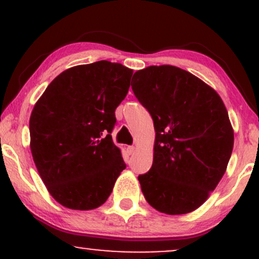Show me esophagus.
Segmentation results:
<instances>
[{
	"label": "esophagus",
	"mask_w": 259,
	"mask_h": 259,
	"mask_svg": "<svg viewBox=\"0 0 259 259\" xmlns=\"http://www.w3.org/2000/svg\"><path fill=\"white\" fill-rule=\"evenodd\" d=\"M135 150H136V148L134 146H129V147H127V153L134 154V153H135Z\"/></svg>",
	"instance_id": "esophagus-1"
}]
</instances>
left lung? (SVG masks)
<instances>
[{
	"label": "left lung",
	"mask_w": 259,
	"mask_h": 259,
	"mask_svg": "<svg viewBox=\"0 0 259 259\" xmlns=\"http://www.w3.org/2000/svg\"><path fill=\"white\" fill-rule=\"evenodd\" d=\"M136 99L153 119V163L139 175L154 209L178 215L206 202L227 170L234 130L214 89L174 65H151L134 74Z\"/></svg>",
	"instance_id": "1"
}]
</instances>
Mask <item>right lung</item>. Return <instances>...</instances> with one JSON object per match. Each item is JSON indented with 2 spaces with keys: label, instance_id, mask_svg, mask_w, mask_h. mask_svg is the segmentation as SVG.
<instances>
[{
  "label": "right lung",
  "instance_id": "1",
  "mask_svg": "<svg viewBox=\"0 0 259 259\" xmlns=\"http://www.w3.org/2000/svg\"><path fill=\"white\" fill-rule=\"evenodd\" d=\"M132 75L133 69L108 61L75 65L56 76L35 103L29 121L32 159L63 207L102 206L125 169L111 134Z\"/></svg>",
  "mask_w": 259,
  "mask_h": 259
}]
</instances>
